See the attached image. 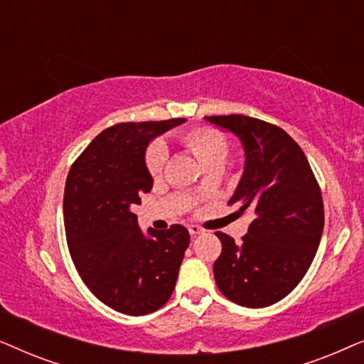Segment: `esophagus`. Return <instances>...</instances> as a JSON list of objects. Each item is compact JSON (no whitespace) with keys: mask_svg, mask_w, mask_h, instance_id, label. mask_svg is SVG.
<instances>
[{"mask_svg":"<svg viewBox=\"0 0 364 364\" xmlns=\"http://www.w3.org/2000/svg\"><path fill=\"white\" fill-rule=\"evenodd\" d=\"M188 232H191V235H200V233L203 232V228L198 225H188Z\"/></svg>","mask_w":364,"mask_h":364,"instance_id":"obj_1","label":"esophagus"}]
</instances>
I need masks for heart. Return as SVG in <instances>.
I'll list each match as a JSON object with an SVG mask.
<instances>
[{"instance_id":"obj_1","label":"heart","mask_w":364,"mask_h":364,"mask_svg":"<svg viewBox=\"0 0 364 364\" xmlns=\"http://www.w3.org/2000/svg\"><path fill=\"white\" fill-rule=\"evenodd\" d=\"M181 141L203 167L208 168L212 166H223L230 152V144L222 131L210 126H196L187 129L181 134ZM168 159V149L161 139H156L149 144L144 154V162H146L147 172L152 177H159L166 168ZM202 186H198L200 188Z\"/></svg>"}]
</instances>
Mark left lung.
Listing matches in <instances>:
<instances>
[{
  "label": "left lung",
  "instance_id": "1",
  "mask_svg": "<svg viewBox=\"0 0 364 364\" xmlns=\"http://www.w3.org/2000/svg\"><path fill=\"white\" fill-rule=\"evenodd\" d=\"M205 119L242 141L245 171L228 203L253 213L242 242L215 232V283L237 305L270 306L295 290L315 258L325 225L320 186L301 147L275 124L242 114Z\"/></svg>",
  "mask_w": 364,
  "mask_h": 364
}]
</instances>
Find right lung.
Listing matches in <instances>:
<instances>
[{
	"mask_svg": "<svg viewBox=\"0 0 364 364\" xmlns=\"http://www.w3.org/2000/svg\"><path fill=\"white\" fill-rule=\"evenodd\" d=\"M186 122H121L107 127L71 166L64 228L74 267L97 300L124 315H147L176 288L191 235L182 225L144 235L132 208L151 192L144 154L154 137Z\"/></svg>",
	"mask_w": 364,
	"mask_h": 364,
	"instance_id": "1",
	"label": "right lung"
}]
</instances>
